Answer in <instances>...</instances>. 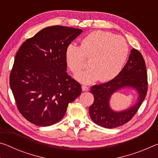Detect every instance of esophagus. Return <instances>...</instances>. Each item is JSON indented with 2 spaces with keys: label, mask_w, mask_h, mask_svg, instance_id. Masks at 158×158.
Instances as JSON below:
<instances>
[{
  "label": "esophagus",
  "mask_w": 158,
  "mask_h": 158,
  "mask_svg": "<svg viewBox=\"0 0 158 158\" xmlns=\"http://www.w3.org/2000/svg\"><path fill=\"white\" fill-rule=\"evenodd\" d=\"M89 90V88L86 86V85H82V90L83 91H88Z\"/></svg>",
  "instance_id": "34e87169"
}]
</instances>
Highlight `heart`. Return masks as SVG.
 Segmentation results:
<instances>
[{
    "instance_id": "obj_1",
    "label": "heart",
    "mask_w": 158,
    "mask_h": 158,
    "mask_svg": "<svg viewBox=\"0 0 158 158\" xmlns=\"http://www.w3.org/2000/svg\"><path fill=\"white\" fill-rule=\"evenodd\" d=\"M129 48L125 40L107 31H97L88 34L81 40L80 47L69 44L65 49L67 65L74 73L86 65L90 68L75 75L83 84L97 81H108L114 79L123 68Z\"/></svg>"
}]
</instances>
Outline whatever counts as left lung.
<instances>
[{
    "label": "left lung",
    "instance_id": "1",
    "mask_svg": "<svg viewBox=\"0 0 158 158\" xmlns=\"http://www.w3.org/2000/svg\"><path fill=\"white\" fill-rule=\"evenodd\" d=\"M124 88H132L137 93V101L129 108L115 111L110 106L112 94ZM148 89L145 61L135 49L130 52L127 62L120 74L105 84L92 86L90 92L94 95V102L89 107L92 121L105 128H114L126 123L135 116L145 99Z\"/></svg>",
    "mask_w": 158,
    "mask_h": 158
}]
</instances>
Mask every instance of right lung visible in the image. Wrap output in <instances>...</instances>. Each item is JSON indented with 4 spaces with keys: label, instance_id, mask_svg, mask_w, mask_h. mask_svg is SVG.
Instances as JSON below:
<instances>
[{
    "label": "right lung",
    "instance_id": "right-lung-1",
    "mask_svg": "<svg viewBox=\"0 0 158 158\" xmlns=\"http://www.w3.org/2000/svg\"><path fill=\"white\" fill-rule=\"evenodd\" d=\"M81 29L52 26L26 40L16 54L10 85L19 111L38 126L56 123L81 86L66 73L67 47Z\"/></svg>",
    "mask_w": 158,
    "mask_h": 158
}]
</instances>
